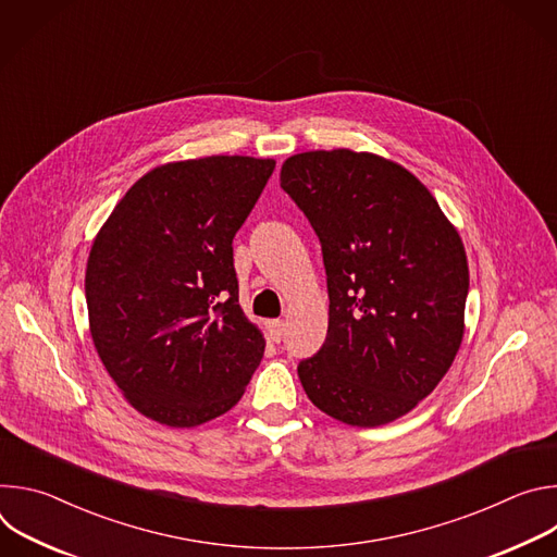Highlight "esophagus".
Segmentation results:
<instances>
[{"mask_svg":"<svg viewBox=\"0 0 557 557\" xmlns=\"http://www.w3.org/2000/svg\"><path fill=\"white\" fill-rule=\"evenodd\" d=\"M267 331H269V335H271L273 342H282L284 331H286V324H284L282 320H271V322H267Z\"/></svg>","mask_w":557,"mask_h":557,"instance_id":"1","label":"esophagus"}]
</instances>
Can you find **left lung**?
I'll use <instances>...</instances> for the list:
<instances>
[{
  "instance_id": "left-lung-1",
  "label": "left lung",
  "mask_w": 557,
  "mask_h": 557,
  "mask_svg": "<svg viewBox=\"0 0 557 557\" xmlns=\"http://www.w3.org/2000/svg\"><path fill=\"white\" fill-rule=\"evenodd\" d=\"M282 189L320 237L329 335L297 374L329 417L376 428L408 414L449 370L465 333V247L406 168L352 149L286 158Z\"/></svg>"
}]
</instances>
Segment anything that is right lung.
Returning a JSON list of instances; mask_svg holds the SVG:
<instances>
[{"instance_id": "add662e5", "label": "right lung", "mask_w": 557, "mask_h": 557, "mask_svg": "<svg viewBox=\"0 0 557 557\" xmlns=\"http://www.w3.org/2000/svg\"><path fill=\"white\" fill-rule=\"evenodd\" d=\"M273 158L207 156L147 172L95 237L86 301L95 348L134 410L196 428L243 399L264 337L237 304L233 237Z\"/></svg>"}]
</instances>
